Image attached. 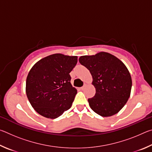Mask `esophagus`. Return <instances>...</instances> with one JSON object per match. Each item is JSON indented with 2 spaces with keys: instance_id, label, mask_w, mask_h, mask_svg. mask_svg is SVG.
Instances as JSON below:
<instances>
[{
  "instance_id": "esophagus-1",
  "label": "esophagus",
  "mask_w": 152,
  "mask_h": 152,
  "mask_svg": "<svg viewBox=\"0 0 152 152\" xmlns=\"http://www.w3.org/2000/svg\"><path fill=\"white\" fill-rule=\"evenodd\" d=\"M86 86H87V84H84V86H82L81 88H81V90H84V88H86Z\"/></svg>"
}]
</instances>
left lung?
<instances>
[{"instance_id":"obj_1","label":"left lung","mask_w":152,"mask_h":152,"mask_svg":"<svg viewBox=\"0 0 152 152\" xmlns=\"http://www.w3.org/2000/svg\"><path fill=\"white\" fill-rule=\"evenodd\" d=\"M79 61L90 71L96 89L94 96L88 99L92 110L104 117L119 113L127 103L132 86L126 66L116 56L104 51L82 56Z\"/></svg>"}]
</instances>
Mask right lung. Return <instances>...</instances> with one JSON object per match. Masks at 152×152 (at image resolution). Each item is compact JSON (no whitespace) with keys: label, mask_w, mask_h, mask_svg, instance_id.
I'll return each mask as SVG.
<instances>
[{"label":"right lung","mask_w":152,"mask_h":152,"mask_svg":"<svg viewBox=\"0 0 152 152\" xmlns=\"http://www.w3.org/2000/svg\"><path fill=\"white\" fill-rule=\"evenodd\" d=\"M77 61V56L54 53L41 59L29 72L27 99L42 116L56 119L72 107L77 90L72 85L70 73Z\"/></svg>","instance_id":"1"}]
</instances>
